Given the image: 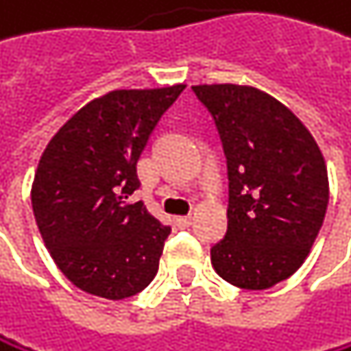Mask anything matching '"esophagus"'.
<instances>
[{
  "instance_id": "1",
  "label": "esophagus",
  "mask_w": 351,
  "mask_h": 351,
  "mask_svg": "<svg viewBox=\"0 0 351 351\" xmlns=\"http://www.w3.org/2000/svg\"><path fill=\"white\" fill-rule=\"evenodd\" d=\"M176 221L180 228H188L192 223V215H180V217H176Z\"/></svg>"
}]
</instances>
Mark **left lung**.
Wrapping results in <instances>:
<instances>
[{"instance_id": "left-lung-1", "label": "left lung", "mask_w": 351, "mask_h": 351, "mask_svg": "<svg viewBox=\"0 0 351 351\" xmlns=\"http://www.w3.org/2000/svg\"><path fill=\"white\" fill-rule=\"evenodd\" d=\"M213 114L230 180L228 232L211 249L215 272L261 291L302 268L328 205L324 156L282 102L251 85H192Z\"/></svg>"}]
</instances>
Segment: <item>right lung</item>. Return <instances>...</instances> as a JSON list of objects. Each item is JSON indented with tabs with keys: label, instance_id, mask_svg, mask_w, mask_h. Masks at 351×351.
<instances>
[{
	"label": "right lung",
	"instance_id": "right-lung-1",
	"mask_svg": "<svg viewBox=\"0 0 351 351\" xmlns=\"http://www.w3.org/2000/svg\"><path fill=\"white\" fill-rule=\"evenodd\" d=\"M184 83L114 90L79 108L41 154L31 203L41 239L81 291L125 300L150 285L171 232L142 201L136 165Z\"/></svg>",
	"mask_w": 351,
	"mask_h": 351
}]
</instances>
